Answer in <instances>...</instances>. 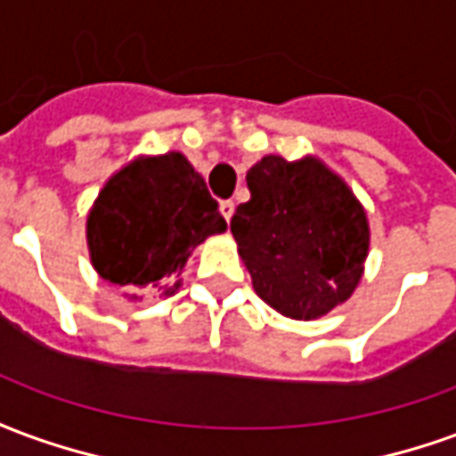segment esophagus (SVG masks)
Returning a JSON list of instances; mask_svg holds the SVG:
<instances>
[{
	"label": "esophagus",
	"instance_id": "34e87169",
	"mask_svg": "<svg viewBox=\"0 0 456 456\" xmlns=\"http://www.w3.org/2000/svg\"><path fill=\"white\" fill-rule=\"evenodd\" d=\"M219 212H222V217L229 222L232 215H234V202H232V200H222V202H219Z\"/></svg>",
	"mask_w": 456,
	"mask_h": 456
}]
</instances>
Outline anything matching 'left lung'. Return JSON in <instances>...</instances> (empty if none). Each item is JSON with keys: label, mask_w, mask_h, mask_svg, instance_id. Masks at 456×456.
<instances>
[{"label": "left lung", "mask_w": 456, "mask_h": 456, "mask_svg": "<svg viewBox=\"0 0 456 456\" xmlns=\"http://www.w3.org/2000/svg\"><path fill=\"white\" fill-rule=\"evenodd\" d=\"M251 200L232 234L256 293L278 313L313 320L352 296L369 248V224L352 190L305 159L266 156L247 173Z\"/></svg>", "instance_id": "1"}]
</instances>
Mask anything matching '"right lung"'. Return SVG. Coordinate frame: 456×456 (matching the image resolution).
I'll use <instances>...</instances> for the list:
<instances>
[{"mask_svg":"<svg viewBox=\"0 0 456 456\" xmlns=\"http://www.w3.org/2000/svg\"><path fill=\"white\" fill-rule=\"evenodd\" d=\"M227 229L217 200L185 156L134 160L100 192L87 217L97 273L114 286L173 296L190 251Z\"/></svg>","mask_w":456,"mask_h":456,"instance_id":"add662e5","label":"right lung"}]
</instances>
